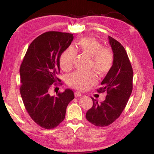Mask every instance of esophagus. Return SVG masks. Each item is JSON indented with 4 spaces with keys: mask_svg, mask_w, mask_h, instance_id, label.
<instances>
[{
    "mask_svg": "<svg viewBox=\"0 0 154 154\" xmlns=\"http://www.w3.org/2000/svg\"><path fill=\"white\" fill-rule=\"evenodd\" d=\"M82 94L81 93L79 92H77V91L75 92V93H74V95H75V97H79L82 96Z\"/></svg>",
    "mask_w": 154,
    "mask_h": 154,
    "instance_id": "34e87169",
    "label": "esophagus"
}]
</instances>
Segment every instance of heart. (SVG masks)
<instances>
[{"mask_svg": "<svg viewBox=\"0 0 154 154\" xmlns=\"http://www.w3.org/2000/svg\"><path fill=\"white\" fill-rule=\"evenodd\" d=\"M77 51L90 57L89 68L94 69L100 76L107 74L114 66V54L110 48L104 47L102 44L94 38L84 37L77 42L75 49L69 47L61 54L59 61L63 70L67 71L72 67ZM96 80L97 77L92 71H75L68 77L69 84L72 87L81 90L86 89Z\"/></svg>", "mask_w": 154, "mask_h": 154, "instance_id": "heart-1", "label": "heart"}]
</instances>
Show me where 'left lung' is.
Segmentation results:
<instances>
[{"label": "left lung", "mask_w": 154, "mask_h": 154, "mask_svg": "<svg viewBox=\"0 0 154 154\" xmlns=\"http://www.w3.org/2000/svg\"><path fill=\"white\" fill-rule=\"evenodd\" d=\"M114 54V63L101 82L98 92L107 91L106 100L98 103L91 97L93 106L86 113L88 122L97 127H106L118 119L125 109L133 88V70L124 47L109 36Z\"/></svg>", "instance_id": "1"}]
</instances>
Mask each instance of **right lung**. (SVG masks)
<instances>
[{
  "instance_id": "right-lung-1",
  "label": "right lung",
  "mask_w": 154,
  "mask_h": 154,
  "mask_svg": "<svg viewBox=\"0 0 154 154\" xmlns=\"http://www.w3.org/2000/svg\"><path fill=\"white\" fill-rule=\"evenodd\" d=\"M74 39L72 34L49 31L38 36L30 44L20 67V92L31 119L41 127L51 129L65 119L74 92L51 95L53 85H62L57 77L60 74V57ZM54 84V85L52 84Z\"/></svg>"
}]
</instances>
